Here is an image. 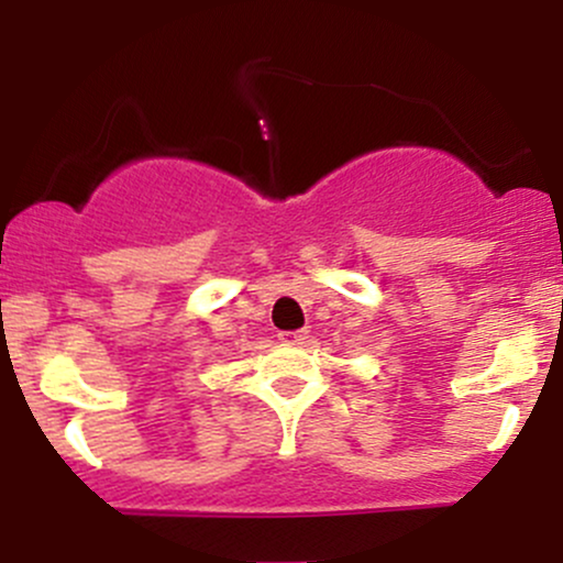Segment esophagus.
Listing matches in <instances>:
<instances>
[{
  "mask_svg": "<svg viewBox=\"0 0 563 563\" xmlns=\"http://www.w3.org/2000/svg\"><path fill=\"white\" fill-rule=\"evenodd\" d=\"M309 339V331H286L280 333V341H286V344H307Z\"/></svg>",
  "mask_w": 563,
  "mask_h": 563,
  "instance_id": "esophagus-1",
  "label": "esophagus"
}]
</instances>
